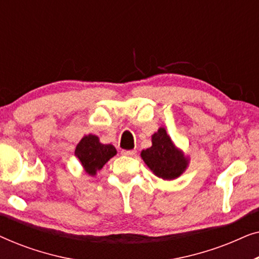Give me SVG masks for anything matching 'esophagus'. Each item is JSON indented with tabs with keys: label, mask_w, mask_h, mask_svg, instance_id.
Returning <instances> with one entry per match:
<instances>
[{
	"label": "esophagus",
	"mask_w": 259,
	"mask_h": 259,
	"mask_svg": "<svg viewBox=\"0 0 259 259\" xmlns=\"http://www.w3.org/2000/svg\"><path fill=\"white\" fill-rule=\"evenodd\" d=\"M136 153H137L136 150H130V151L122 150L121 151V154L122 155H127V157H133V155H136Z\"/></svg>",
	"instance_id": "1"
}]
</instances>
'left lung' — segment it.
Masks as SVG:
<instances>
[{"label": "left lung", "mask_w": 259, "mask_h": 259, "mask_svg": "<svg viewBox=\"0 0 259 259\" xmlns=\"http://www.w3.org/2000/svg\"><path fill=\"white\" fill-rule=\"evenodd\" d=\"M140 155L151 171L164 180L178 178L189 165V158L176 147L162 127L152 136V146L141 151Z\"/></svg>", "instance_id": "left-lung-1"}]
</instances>
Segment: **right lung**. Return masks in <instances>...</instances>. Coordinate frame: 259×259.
<instances>
[{
    "instance_id": "add662e5",
    "label": "right lung",
    "mask_w": 259,
    "mask_h": 259,
    "mask_svg": "<svg viewBox=\"0 0 259 259\" xmlns=\"http://www.w3.org/2000/svg\"><path fill=\"white\" fill-rule=\"evenodd\" d=\"M115 154L116 150L113 145L101 144L99 138L93 134L83 137L75 148L76 158L80 160L84 172L90 176L97 175Z\"/></svg>"
}]
</instances>
